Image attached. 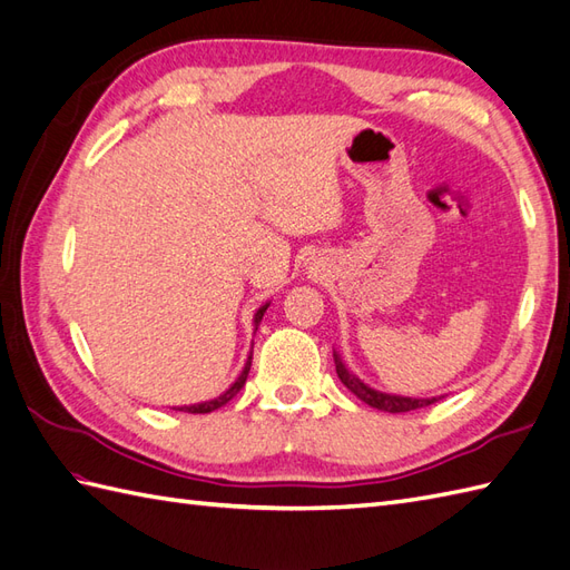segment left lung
<instances>
[{
    "label": "left lung",
    "mask_w": 570,
    "mask_h": 570,
    "mask_svg": "<svg viewBox=\"0 0 570 570\" xmlns=\"http://www.w3.org/2000/svg\"><path fill=\"white\" fill-rule=\"evenodd\" d=\"M333 363H336V372H338V380L348 386V390L360 399L365 401L367 406L372 409H380V411H386V413H406V411H415V409H423V406H430L435 404V401H440L442 396H433V399H413V396H396V394H384V392H377L372 390V386H367L365 382H360L355 374L343 365L341 355L333 351Z\"/></svg>",
    "instance_id": "1"
}]
</instances>
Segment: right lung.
Here are the masks:
<instances>
[{
  "mask_svg": "<svg viewBox=\"0 0 570 570\" xmlns=\"http://www.w3.org/2000/svg\"><path fill=\"white\" fill-rule=\"evenodd\" d=\"M268 304H271V302L263 304V307H258V312L254 314V326H256V328H258V324H261L263 314H266ZM256 328H254V331H256ZM252 357H254V351H252V355L246 357V363H244V370H242V374H239L237 380H234V384L229 386V390H227L225 394H219L217 399H210V401H203V404H193V406H174V409H176V411H186V413H210V411H215V409H219V406H225L227 401H232L234 396H237V394L242 392V386L246 384L248 370H252Z\"/></svg>",
  "mask_w": 570,
  "mask_h": 570,
  "instance_id": "right-lung-1",
  "label": "right lung"
}]
</instances>
